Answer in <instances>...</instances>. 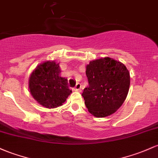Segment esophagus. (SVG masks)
Segmentation results:
<instances>
[{
    "label": "esophagus",
    "mask_w": 158,
    "mask_h": 158,
    "mask_svg": "<svg viewBox=\"0 0 158 158\" xmlns=\"http://www.w3.org/2000/svg\"><path fill=\"white\" fill-rule=\"evenodd\" d=\"M81 89V84L80 83H76L75 88H74V91H79Z\"/></svg>",
    "instance_id": "obj_1"
}]
</instances>
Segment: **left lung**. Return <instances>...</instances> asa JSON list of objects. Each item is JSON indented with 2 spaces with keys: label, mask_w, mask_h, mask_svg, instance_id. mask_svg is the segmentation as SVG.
<instances>
[{
  "label": "left lung",
  "mask_w": 158,
  "mask_h": 158,
  "mask_svg": "<svg viewBox=\"0 0 158 158\" xmlns=\"http://www.w3.org/2000/svg\"><path fill=\"white\" fill-rule=\"evenodd\" d=\"M88 86L82 94L88 112L97 118L109 116L118 110L127 96L131 77L125 65L106 57L86 66Z\"/></svg>",
  "instance_id": "1"
}]
</instances>
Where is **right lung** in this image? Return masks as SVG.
<instances>
[{
  "mask_svg": "<svg viewBox=\"0 0 158 158\" xmlns=\"http://www.w3.org/2000/svg\"><path fill=\"white\" fill-rule=\"evenodd\" d=\"M60 66L55 60L40 64L29 78V89L34 100L43 106L56 108L63 104L72 91L67 79L60 76Z\"/></svg>",
  "mask_w": 158,
  "mask_h": 158,
  "instance_id": "obj_1",
  "label": "right lung"
}]
</instances>
